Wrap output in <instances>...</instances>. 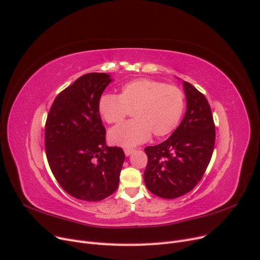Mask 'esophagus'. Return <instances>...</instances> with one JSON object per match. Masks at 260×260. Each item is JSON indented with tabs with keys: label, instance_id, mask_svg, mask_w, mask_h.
Masks as SVG:
<instances>
[{
	"label": "esophagus",
	"instance_id": "esophagus-1",
	"mask_svg": "<svg viewBox=\"0 0 260 260\" xmlns=\"http://www.w3.org/2000/svg\"><path fill=\"white\" fill-rule=\"evenodd\" d=\"M134 152L133 149H124V153H125L126 156H129Z\"/></svg>",
	"mask_w": 260,
	"mask_h": 260
}]
</instances>
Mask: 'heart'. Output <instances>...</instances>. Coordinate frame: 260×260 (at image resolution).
Here are the masks:
<instances>
[{
  "mask_svg": "<svg viewBox=\"0 0 260 260\" xmlns=\"http://www.w3.org/2000/svg\"><path fill=\"white\" fill-rule=\"evenodd\" d=\"M185 95L174 85H166L146 78L126 83L120 94L104 93L99 100L98 109L108 124H118L133 110L134 120L123 123L109 132L112 143L135 146L151 137L170 134L183 115Z\"/></svg>",
  "mask_w": 260,
  "mask_h": 260,
  "instance_id": "1",
  "label": "heart"
}]
</instances>
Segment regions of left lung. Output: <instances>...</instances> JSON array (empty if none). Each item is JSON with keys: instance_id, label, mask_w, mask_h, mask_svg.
Here are the masks:
<instances>
[{"instance_id": "8db88e82", "label": "left lung", "mask_w": 260, "mask_h": 260, "mask_svg": "<svg viewBox=\"0 0 260 260\" xmlns=\"http://www.w3.org/2000/svg\"><path fill=\"white\" fill-rule=\"evenodd\" d=\"M187 111L178 127L166 141L144 149L148 165L146 188L162 199L179 198L192 190L211 159L216 127L205 95L184 82Z\"/></svg>"}]
</instances>
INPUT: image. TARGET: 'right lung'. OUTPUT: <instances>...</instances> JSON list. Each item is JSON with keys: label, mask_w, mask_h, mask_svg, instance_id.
Here are the masks:
<instances>
[{"label": "right lung", "mask_w": 260, "mask_h": 260, "mask_svg": "<svg viewBox=\"0 0 260 260\" xmlns=\"http://www.w3.org/2000/svg\"><path fill=\"white\" fill-rule=\"evenodd\" d=\"M111 82L106 73H88L56 96L46 122V153L61 188L75 199L95 202L117 190L125 158L107 146L98 104Z\"/></svg>", "instance_id": "add662e5"}]
</instances>
